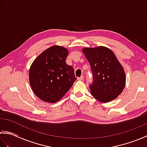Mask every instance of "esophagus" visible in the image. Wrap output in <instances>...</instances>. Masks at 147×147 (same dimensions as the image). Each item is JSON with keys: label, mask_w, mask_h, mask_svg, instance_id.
Instances as JSON below:
<instances>
[{"label": "esophagus", "mask_w": 147, "mask_h": 147, "mask_svg": "<svg viewBox=\"0 0 147 147\" xmlns=\"http://www.w3.org/2000/svg\"><path fill=\"white\" fill-rule=\"evenodd\" d=\"M84 80V76H82L80 78H78V81H83Z\"/></svg>", "instance_id": "1"}]
</instances>
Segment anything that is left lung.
Listing matches in <instances>:
<instances>
[{"label": "left lung", "instance_id": "left-lung-1", "mask_svg": "<svg viewBox=\"0 0 147 147\" xmlns=\"http://www.w3.org/2000/svg\"><path fill=\"white\" fill-rule=\"evenodd\" d=\"M82 51L93 73L92 95L103 103L116 98L125 86L126 74L114 53L104 46L83 48Z\"/></svg>", "mask_w": 147, "mask_h": 147}]
</instances>
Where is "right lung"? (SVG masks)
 <instances>
[{
  "label": "right lung",
  "instance_id": "obj_1",
  "mask_svg": "<svg viewBox=\"0 0 147 147\" xmlns=\"http://www.w3.org/2000/svg\"><path fill=\"white\" fill-rule=\"evenodd\" d=\"M69 54L64 47L54 45L42 52L30 66L29 81L37 97L54 103L61 99L76 80L71 65L65 62Z\"/></svg>",
  "mask_w": 147,
  "mask_h": 147
}]
</instances>
